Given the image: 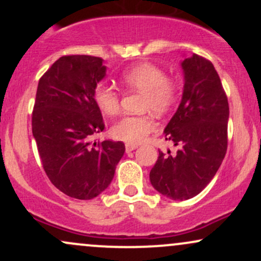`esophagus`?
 I'll return each instance as SVG.
<instances>
[{"instance_id":"obj_1","label":"esophagus","mask_w":261,"mask_h":261,"mask_svg":"<svg viewBox=\"0 0 261 261\" xmlns=\"http://www.w3.org/2000/svg\"><path fill=\"white\" fill-rule=\"evenodd\" d=\"M137 147H139V145H136V143H126V145H125V151L128 153V152L134 151V149H136Z\"/></svg>"}]
</instances>
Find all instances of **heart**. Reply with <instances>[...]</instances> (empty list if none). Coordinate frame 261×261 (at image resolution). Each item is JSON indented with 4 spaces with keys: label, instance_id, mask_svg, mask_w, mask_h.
<instances>
[{
    "label": "heart",
    "instance_id": "heart-1",
    "mask_svg": "<svg viewBox=\"0 0 261 261\" xmlns=\"http://www.w3.org/2000/svg\"><path fill=\"white\" fill-rule=\"evenodd\" d=\"M121 83L131 91L143 93L142 107L157 114L167 113L178 100L179 85L168 79L164 70L153 64H141L124 71ZM93 99L99 110L108 116L120 109V95L108 83H98L93 89ZM154 121L148 115H125L110 127L113 139L126 143L142 142L154 130Z\"/></svg>",
    "mask_w": 261,
    "mask_h": 261
}]
</instances>
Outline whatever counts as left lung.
Here are the masks:
<instances>
[{
    "mask_svg": "<svg viewBox=\"0 0 261 261\" xmlns=\"http://www.w3.org/2000/svg\"><path fill=\"white\" fill-rule=\"evenodd\" d=\"M181 101L166 128L174 154L160 151L149 172L158 193L172 200H188L212 180L227 151L229 107L220 76L208 60L193 54L181 61Z\"/></svg>",
    "mask_w": 261,
    "mask_h": 261,
    "instance_id": "left-lung-1",
    "label": "left lung"
}]
</instances>
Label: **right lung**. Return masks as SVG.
I'll return each mask as SVG.
<instances>
[{
	"label": "right lung",
	"mask_w": 261,
	"mask_h": 261,
	"mask_svg": "<svg viewBox=\"0 0 261 261\" xmlns=\"http://www.w3.org/2000/svg\"><path fill=\"white\" fill-rule=\"evenodd\" d=\"M106 74L100 58L68 55L39 80L33 136L47 178L73 199L91 200L103 193L125 152L121 141H91L104 130L93 89Z\"/></svg>",
	"instance_id": "add662e5"
}]
</instances>
